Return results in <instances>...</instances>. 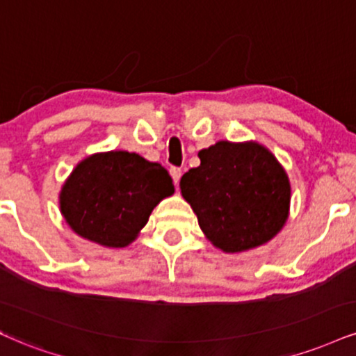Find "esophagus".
<instances>
[{
  "label": "esophagus",
  "mask_w": 356,
  "mask_h": 356,
  "mask_svg": "<svg viewBox=\"0 0 356 356\" xmlns=\"http://www.w3.org/2000/svg\"><path fill=\"white\" fill-rule=\"evenodd\" d=\"M170 175H172L174 184H179V181H181V175H182V169H179V167H172V169H170Z\"/></svg>",
  "instance_id": "34e87169"
}]
</instances>
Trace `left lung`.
<instances>
[{"label":"left lung","mask_w":356,"mask_h":356,"mask_svg":"<svg viewBox=\"0 0 356 356\" xmlns=\"http://www.w3.org/2000/svg\"><path fill=\"white\" fill-rule=\"evenodd\" d=\"M199 159L182 175L181 194L212 245L238 254L272 241L289 219L292 194L277 157L255 140H219Z\"/></svg>","instance_id":"left-lung-1"}]
</instances>
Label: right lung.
Returning <instances> with one entry per match:
<instances>
[{
	"label": "right lung",
	"mask_w": 356,
	"mask_h": 356,
	"mask_svg": "<svg viewBox=\"0 0 356 356\" xmlns=\"http://www.w3.org/2000/svg\"><path fill=\"white\" fill-rule=\"evenodd\" d=\"M172 194V179L157 162L127 151L97 152L72 169L59 209L79 237L121 248L136 241L154 207Z\"/></svg>",
	"instance_id": "add662e5"
}]
</instances>
